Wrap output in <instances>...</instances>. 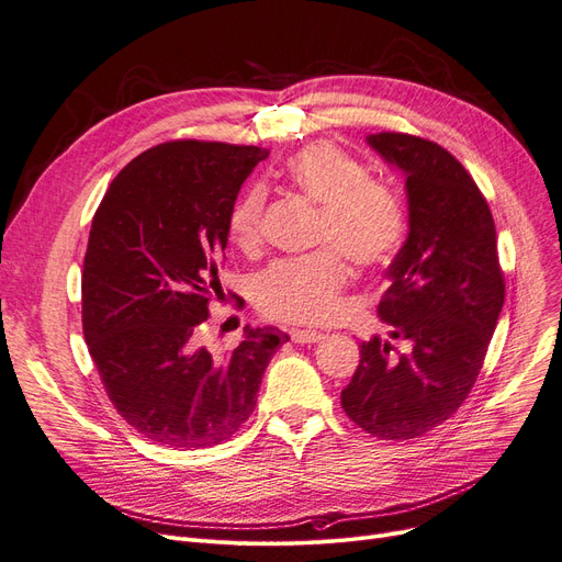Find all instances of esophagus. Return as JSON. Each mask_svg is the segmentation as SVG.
Here are the masks:
<instances>
[{"mask_svg": "<svg viewBox=\"0 0 562 562\" xmlns=\"http://www.w3.org/2000/svg\"><path fill=\"white\" fill-rule=\"evenodd\" d=\"M291 339L299 341V345H314V341H319L324 335L316 333V330H301V328H291Z\"/></svg>", "mask_w": 562, "mask_h": 562, "instance_id": "1", "label": "esophagus"}]
</instances>
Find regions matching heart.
Returning <instances> with one entry per match:
<instances>
[{"label": "heart", "mask_w": 562, "mask_h": 562, "mask_svg": "<svg viewBox=\"0 0 562 562\" xmlns=\"http://www.w3.org/2000/svg\"><path fill=\"white\" fill-rule=\"evenodd\" d=\"M289 183L322 206L316 240L333 243L360 266L385 263L404 238V206L393 188L368 179V167L333 144H312L286 162ZM263 190L252 188L229 213V236L240 250L261 240ZM335 248L280 259L257 280V303L282 322L326 324L339 312V294L351 268Z\"/></svg>", "instance_id": "b5f03b06"}]
</instances>
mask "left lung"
<instances>
[{
  "mask_svg": "<svg viewBox=\"0 0 562 562\" xmlns=\"http://www.w3.org/2000/svg\"><path fill=\"white\" fill-rule=\"evenodd\" d=\"M404 177L408 234L385 268L379 319L389 339L360 345L341 408L379 438L423 436L448 420L480 374L505 301L496 227L482 192L443 146L404 133L364 137Z\"/></svg>",
  "mask_w": 562,
  "mask_h": 562,
  "instance_id": "1",
  "label": "left lung"
}]
</instances>
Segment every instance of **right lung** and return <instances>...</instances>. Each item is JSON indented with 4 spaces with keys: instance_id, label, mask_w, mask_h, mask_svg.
<instances>
[{
    "instance_id": "obj_1",
    "label": "right lung",
    "mask_w": 562,
    "mask_h": 562,
    "mask_svg": "<svg viewBox=\"0 0 562 562\" xmlns=\"http://www.w3.org/2000/svg\"><path fill=\"white\" fill-rule=\"evenodd\" d=\"M259 146L165 142L110 183L82 271V326L108 397L133 429L167 448H211L250 418L261 376L289 335L243 333L227 356L198 337L223 291L229 213Z\"/></svg>"
}]
</instances>
